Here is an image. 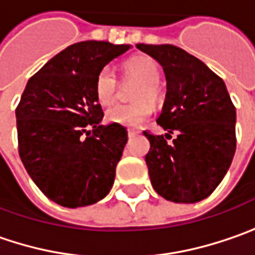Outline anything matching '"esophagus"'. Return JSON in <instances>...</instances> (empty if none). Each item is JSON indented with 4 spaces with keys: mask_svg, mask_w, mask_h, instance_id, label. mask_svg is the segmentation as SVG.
Returning <instances> with one entry per match:
<instances>
[{
    "mask_svg": "<svg viewBox=\"0 0 255 255\" xmlns=\"http://www.w3.org/2000/svg\"><path fill=\"white\" fill-rule=\"evenodd\" d=\"M140 131H137V129H128V137L131 138V137H134V135H137Z\"/></svg>",
    "mask_w": 255,
    "mask_h": 255,
    "instance_id": "1",
    "label": "esophagus"
}]
</instances>
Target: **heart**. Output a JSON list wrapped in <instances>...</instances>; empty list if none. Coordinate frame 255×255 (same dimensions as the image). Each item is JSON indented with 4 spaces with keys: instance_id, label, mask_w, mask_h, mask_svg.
<instances>
[{
    "instance_id": "obj_1",
    "label": "heart",
    "mask_w": 255,
    "mask_h": 255,
    "mask_svg": "<svg viewBox=\"0 0 255 255\" xmlns=\"http://www.w3.org/2000/svg\"><path fill=\"white\" fill-rule=\"evenodd\" d=\"M124 73L128 79L137 81L132 91L134 104H115L107 110V120L124 127H135L144 123L151 114V104L158 101L160 68L157 62L148 56H137L126 62ZM118 79L111 66H104L95 79V97L102 104H111L118 94Z\"/></svg>"
}]
</instances>
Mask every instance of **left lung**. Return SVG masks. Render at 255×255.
Masks as SVG:
<instances>
[{
    "label": "left lung",
    "instance_id": "8db88e82",
    "mask_svg": "<svg viewBox=\"0 0 255 255\" xmlns=\"http://www.w3.org/2000/svg\"><path fill=\"white\" fill-rule=\"evenodd\" d=\"M163 66L167 92L157 124L166 137L144 131L151 185L177 203L208 198L227 174L237 148L235 107L224 81L203 62L173 44H137ZM176 137L172 144L165 140Z\"/></svg>",
    "mask_w": 255,
    "mask_h": 255
}]
</instances>
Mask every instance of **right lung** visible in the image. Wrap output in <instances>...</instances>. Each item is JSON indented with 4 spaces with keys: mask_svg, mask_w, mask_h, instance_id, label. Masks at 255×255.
<instances>
[{
    "mask_svg": "<svg viewBox=\"0 0 255 255\" xmlns=\"http://www.w3.org/2000/svg\"><path fill=\"white\" fill-rule=\"evenodd\" d=\"M128 49L110 41L75 43L25 85L15 108L18 154L33 182L53 202L86 206L113 187L128 134L123 126L99 124L104 113L95 97V79Z\"/></svg>",
    "mask_w": 255,
    "mask_h": 255,
    "instance_id": "add662e5",
    "label": "right lung"
}]
</instances>
